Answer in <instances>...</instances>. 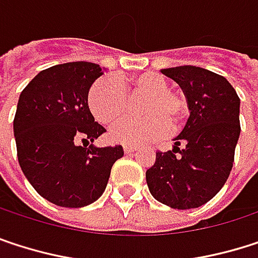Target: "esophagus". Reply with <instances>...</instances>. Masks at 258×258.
Here are the masks:
<instances>
[{"label": "esophagus", "instance_id": "1", "mask_svg": "<svg viewBox=\"0 0 258 258\" xmlns=\"http://www.w3.org/2000/svg\"><path fill=\"white\" fill-rule=\"evenodd\" d=\"M123 150H124V153H132V152L137 150V147L135 146H129V144H124L123 146Z\"/></svg>", "mask_w": 258, "mask_h": 258}]
</instances>
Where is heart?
Here are the masks:
<instances>
[{
    "label": "heart",
    "mask_w": 258,
    "mask_h": 258,
    "mask_svg": "<svg viewBox=\"0 0 258 258\" xmlns=\"http://www.w3.org/2000/svg\"><path fill=\"white\" fill-rule=\"evenodd\" d=\"M168 79L156 72H146L131 79L117 76L99 78L88 93V106L94 118L111 126L131 109V100H143L138 112L144 118H131L111 129V138L121 144H149L177 127L188 115V99L183 93L168 88Z\"/></svg>",
    "instance_id": "obj_1"
}]
</instances>
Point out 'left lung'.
I'll list each match as a JSON object with an SVG mask.
<instances>
[{"label":"left lung","instance_id":"1","mask_svg":"<svg viewBox=\"0 0 258 258\" xmlns=\"http://www.w3.org/2000/svg\"><path fill=\"white\" fill-rule=\"evenodd\" d=\"M161 72L182 87L191 114L173 150L156 152L146 180L159 203L195 209L219 192L230 176L240 134V99L224 76L203 67L179 66Z\"/></svg>","mask_w":258,"mask_h":258}]
</instances>
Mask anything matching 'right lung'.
<instances>
[{
	"instance_id": "right-lung-1",
	"label": "right lung",
	"mask_w": 258,
	"mask_h": 258,
	"mask_svg": "<svg viewBox=\"0 0 258 258\" xmlns=\"http://www.w3.org/2000/svg\"><path fill=\"white\" fill-rule=\"evenodd\" d=\"M100 75L103 69L88 61L52 66L19 96L13 120L19 165L37 194L61 207L96 201L123 156L121 146L87 147L106 132L88 108V90Z\"/></svg>"
}]
</instances>
